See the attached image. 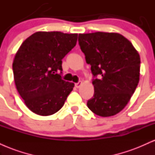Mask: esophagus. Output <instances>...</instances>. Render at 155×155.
<instances>
[{"mask_svg":"<svg viewBox=\"0 0 155 155\" xmlns=\"http://www.w3.org/2000/svg\"><path fill=\"white\" fill-rule=\"evenodd\" d=\"M81 84H82V82H81V81H79L78 83L75 84V87L76 88H79L80 87H81Z\"/></svg>","mask_w":155,"mask_h":155,"instance_id":"34e87169","label":"esophagus"}]
</instances>
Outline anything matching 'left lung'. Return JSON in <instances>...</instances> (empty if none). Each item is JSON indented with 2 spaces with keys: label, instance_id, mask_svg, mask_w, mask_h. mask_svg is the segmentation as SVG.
<instances>
[{
  "label": "left lung",
  "instance_id": "1",
  "mask_svg": "<svg viewBox=\"0 0 155 155\" xmlns=\"http://www.w3.org/2000/svg\"><path fill=\"white\" fill-rule=\"evenodd\" d=\"M79 44L93 76L94 95L87 107L100 117L117 114L128 104L140 76V55L117 33H80Z\"/></svg>",
  "mask_w": 155,
  "mask_h": 155
}]
</instances>
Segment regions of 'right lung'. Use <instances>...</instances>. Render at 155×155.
<instances>
[{"label": "right lung", "mask_w": 155, "mask_h": 155, "mask_svg": "<svg viewBox=\"0 0 155 155\" xmlns=\"http://www.w3.org/2000/svg\"><path fill=\"white\" fill-rule=\"evenodd\" d=\"M77 33L38 31L23 41L14 59L16 87L26 106L41 116H49L63 106L74 84L58 74L62 60L76 46Z\"/></svg>", "instance_id": "add662e5"}]
</instances>
